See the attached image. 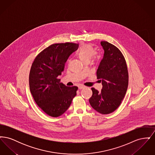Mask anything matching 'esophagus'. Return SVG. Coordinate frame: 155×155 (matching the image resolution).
I'll list each match as a JSON object with an SVG mask.
<instances>
[{
	"instance_id": "1",
	"label": "esophagus",
	"mask_w": 155,
	"mask_h": 155,
	"mask_svg": "<svg viewBox=\"0 0 155 155\" xmlns=\"http://www.w3.org/2000/svg\"><path fill=\"white\" fill-rule=\"evenodd\" d=\"M85 87L84 85H80L78 86V88L80 89L84 88Z\"/></svg>"
}]
</instances>
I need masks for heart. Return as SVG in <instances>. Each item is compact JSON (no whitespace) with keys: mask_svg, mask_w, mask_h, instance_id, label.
Listing matches in <instances>:
<instances>
[{"mask_svg":"<svg viewBox=\"0 0 155 155\" xmlns=\"http://www.w3.org/2000/svg\"><path fill=\"white\" fill-rule=\"evenodd\" d=\"M77 56L84 63L89 62L91 58L95 61H98L101 58L100 53L95 51L94 46L89 44L81 45L77 52Z\"/></svg>","mask_w":155,"mask_h":155,"instance_id":"heart-1","label":"heart"}]
</instances>
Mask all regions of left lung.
<instances>
[{
    "label": "left lung",
    "instance_id": "1",
    "mask_svg": "<svg viewBox=\"0 0 155 155\" xmlns=\"http://www.w3.org/2000/svg\"><path fill=\"white\" fill-rule=\"evenodd\" d=\"M101 44L104 53L96 75L103 87L100 92L91 88L92 95L89 102L97 112L107 114L116 110L124 99L128 85V73L125 58L118 48L106 41Z\"/></svg>",
    "mask_w": 155,
    "mask_h": 155
}]
</instances>
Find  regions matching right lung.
<instances>
[{
	"mask_svg": "<svg viewBox=\"0 0 155 155\" xmlns=\"http://www.w3.org/2000/svg\"><path fill=\"white\" fill-rule=\"evenodd\" d=\"M78 44H54L40 52L30 70V92L37 105L53 117L63 114L77 95L78 87H67L58 76L64 71L70 55L78 49Z\"/></svg>",
	"mask_w": 155,
	"mask_h": 155,
	"instance_id": "obj_1",
	"label": "right lung"
}]
</instances>
